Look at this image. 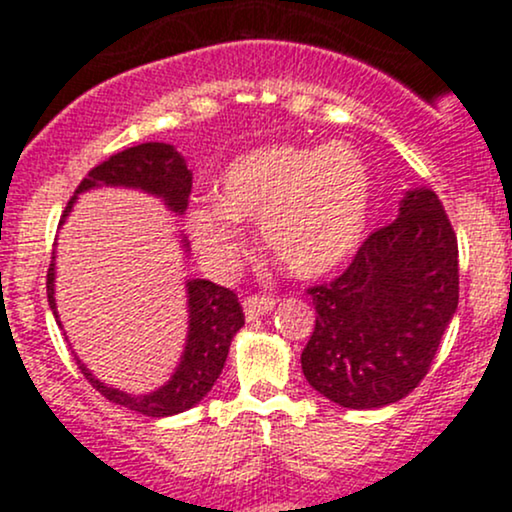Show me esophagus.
<instances>
[{"mask_svg":"<svg viewBox=\"0 0 512 512\" xmlns=\"http://www.w3.org/2000/svg\"><path fill=\"white\" fill-rule=\"evenodd\" d=\"M274 303L276 301L272 296H250L243 301V310L248 315V320H255V317L269 313L274 308Z\"/></svg>","mask_w":512,"mask_h":512,"instance_id":"34e87169","label":"esophagus"}]
</instances>
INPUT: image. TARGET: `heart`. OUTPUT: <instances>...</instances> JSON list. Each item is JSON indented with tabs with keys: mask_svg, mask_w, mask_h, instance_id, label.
<instances>
[{
	"mask_svg": "<svg viewBox=\"0 0 512 512\" xmlns=\"http://www.w3.org/2000/svg\"><path fill=\"white\" fill-rule=\"evenodd\" d=\"M370 199L368 163L354 146H262L226 168L216 187L219 204L190 211V233L204 260L231 267L243 248L238 221H260L274 260L291 274L315 279L358 250Z\"/></svg>",
	"mask_w": 512,
	"mask_h": 512,
	"instance_id": "heart-1",
	"label": "heart"
}]
</instances>
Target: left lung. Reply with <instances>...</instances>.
I'll return each mask as SVG.
<instances>
[{
    "label": "left lung",
    "mask_w": 512,
    "mask_h": 512,
    "mask_svg": "<svg viewBox=\"0 0 512 512\" xmlns=\"http://www.w3.org/2000/svg\"><path fill=\"white\" fill-rule=\"evenodd\" d=\"M315 327L301 354L320 395L378 409L426 378L460 298L457 236L433 190L407 192L330 284L308 289Z\"/></svg>",
    "instance_id": "left-lung-1"
}]
</instances>
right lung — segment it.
I'll list each match as a JSON object with an SVG mask.
<instances>
[{
  "label": "right lung",
  "instance_id": "add662e5",
  "mask_svg": "<svg viewBox=\"0 0 512 512\" xmlns=\"http://www.w3.org/2000/svg\"><path fill=\"white\" fill-rule=\"evenodd\" d=\"M96 185L139 187V190L166 199L173 211H185L187 197H190L192 190V173L173 146L146 142L117 151V154L105 158L103 163H98L96 168L88 170L86 178L76 187V192H84ZM72 204L74 199H69L62 219L69 214ZM52 279H55V252H52L48 269V301L52 313L57 315ZM187 293H190V334H187L185 356H182L173 378L161 390L144 397L125 395V392L103 385L101 380L93 378L84 363L76 358V366L84 373V378L105 399L146 416H173L195 407L199 399L211 390V385L221 375L223 363H226L231 339L245 325V315L236 293L226 289V286L214 284V281H187Z\"/></svg>",
  "mask_w": 512,
  "mask_h": 512
}]
</instances>
